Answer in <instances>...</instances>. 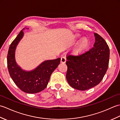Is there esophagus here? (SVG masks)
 I'll use <instances>...</instances> for the list:
<instances>
[{"label": "esophagus", "instance_id": "esophagus-1", "mask_svg": "<svg viewBox=\"0 0 120 120\" xmlns=\"http://www.w3.org/2000/svg\"><path fill=\"white\" fill-rule=\"evenodd\" d=\"M66 58L65 57H62L61 58V63H65L66 62Z\"/></svg>", "mask_w": 120, "mask_h": 120}]
</instances>
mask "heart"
Masks as SVG:
<instances>
[{
    "label": "heart",
    "mask_w": 120,
    "mask_h": 120,
    "mask_svg": "<svg viewBox=\"0 0 120 120\" xmlns=\"http://www.w3.org/2000/svg\"><path fill=\"white\" fill-rule=\"evenodd\" d=\"M74 38L75 39H79V35L78 34H75ZM91 42L90 40L86 37L83 38L77 43V44L74 48L73 51V54L77 56L84 55L88 51Z\"/></svg>",
    "instance_id": "obj_1"
}]
</instances>
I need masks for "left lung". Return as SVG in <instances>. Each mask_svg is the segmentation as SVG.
I'll return each mask as SVG.
<instances>
[{"label": "left lung", "instance_id": "1", "mask_svg": "<svg viewBox=\"0 0 120 120\" xmlns=\"http://www.w3.org/2000/svg\"><path fill=\"white\" fill-rule=\"evenodd\" d=\"M95 42L93 47L79 56H69L67 79L72 88L86 90L100 83L108 69L110 50L102 37L94 33Z\"/></svg>", "mask_w": 120, "mask_h": 120}]
</instances>
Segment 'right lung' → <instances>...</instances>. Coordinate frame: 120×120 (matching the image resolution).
<instances>
[{"label": "right lung", "mask_w": 120, "mask_h": 120, "mask_svg": "<svg viewBox=\"0 0 120 120\" xmlns=\"http://www.w3.org/2000/svg\"><path fill=\"white\" fill-rule=\"evenodd\" d=\"M24 28L10 45L7 56V64L10 75L18 87L24 92L34 94L46 87L50 76L60 63V58L45 60L34 69L26 71L17 64L15 59L16 47L24 37Z\"/></svg>", "instance_id": "add662e5"}]
</instances>
